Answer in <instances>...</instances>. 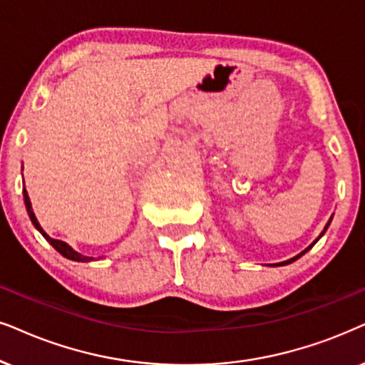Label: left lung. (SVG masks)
<instances>
[{
    "instance_id": "obj_1",
    "label": "left lung",
    "mask_w": 365,
    "mask_h": 365,
    "mask_svg": "<svg viewBox=\"0 0 365 365\" xmlns=\"http://www.w3.org/2000/svg\"><path fill=\"white\" fill-rule=\"evenodd\" d=\"M332 217H334V215L332 216H330V220H329V223L327 225H325V228H324V231H322V233H320V236H319V238H317L315 241H314V243H312L310 246H307V248L304 250V252H302V253H298L297 255V257H293V258H290V259H287V262H282V263H277L275 264V267H285V264H290V263H293V262H295V259H298V258H300L302 257V255H305L307 252H309V250L312 248V246H314L315 243H317V241H319L320 238H322V236H324V233H325V231H327V228H329V225H330V221H332Z\"/></svg>"
}]
</instances>
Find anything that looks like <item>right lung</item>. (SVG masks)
<instances>
[{
    "instance_id": "add662e5",
    "label": "right lung",
    "mask_w": 365,
    "mask_h": 365,
    "mask_svg": "<svg viewBox=\"0 0 365 365\" xmlns=\"http://www.w3.org/2000/svg\"><path fill=\"white\" fill-rule=\"evenodd\" d=\"M25 184V182H23ZM23 197H25V206H26V211H28V216H30V220H31V223H33V226H35V228L40 231L41 233V236H43V238L48 241V243L53 246V248L56 250V252H58L61 257H65L67 259H72V262H82V263H88V262H92V257H83V255H80L78 252H75V250L72 248V246L70 245H67L65 243V241H60V240H53V238H50L48 235L45 233L43 231V228H41L40 226V223H38V220H36V216H35V212H33V207H31V201H30V197H28V192H26V189L23 187Z\"/></svg>"
}]
</instances>
